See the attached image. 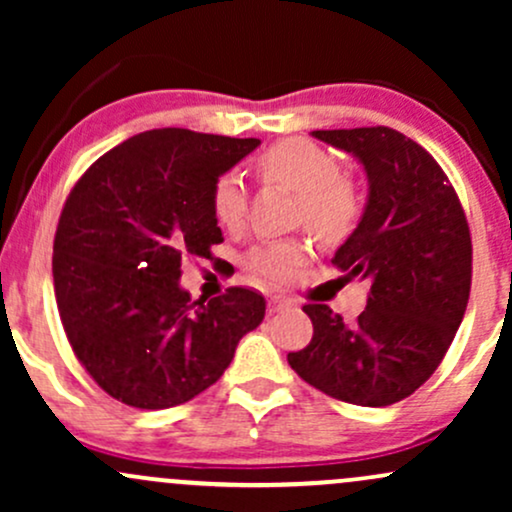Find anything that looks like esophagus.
I'll list each match as a JSON object with an SVG mask.
<instances>
[{"mask_svg": "<svg viewBox=\"0 0 512 512\" xmlns=\"http://www.w3.org/2000/svg\"><path fill=\"white\" fill-rule=\"evenodd\" d=\"M291 301H289V298H281V296H274L272 298V301H269L267 303V310H269V315H272V313H281V310H289L291 308Z\"/></svg>", "mask_w": 512, "mask_h": 512, "instance_id": "34e87169", "label": "esophagus"}]
</instances>
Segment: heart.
<instances>
[{"mask_svg":"<svg viewBox=\"0 0 512 512\" xmlns=\"http://www.w3.org/2000/svg\"><path fill=\"white\" fill-rule=\"evenodd\" d=\"M255 173L269 185L296 192V219L317 240L342 243L354 233L363 202L358 185L342 173L337 156L310 139H281L264 149L255 161ZM211 209L228 231H240L248 219V192L236 175H221L211 190ZM308 260V248L296 240H272L255 245L245 255V269L260 281L286 284L296 279Z\"/></svg>","mask_w":512,"mask_h":512,"instance_id":"heart-1","label":"heart"}]
</instances>
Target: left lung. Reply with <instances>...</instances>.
Returning a JSON list of instances; mask_svg holds the SVG:
<instances>
[{
	"mask_svg": "<svg viewBox=\"0 0 512 512\" xmlns=\"http://www.w3.org/2000/svg\"><path fill=\"white\" fill-rule=\"evenodd\" d=\"M313 137L366 168V211L332 264L370 291L354 325L325 303L303 305L313 339L289 354V366L334 399L387 407L419 390L455 339L472 289L467 216L436 158L397 129H317Z\"/></svg>",
	"mask_w": 512,
	"mask_h": 512,
	"instance_id": "left-lung-1",
	"label": "left lung"
}]
</instances>
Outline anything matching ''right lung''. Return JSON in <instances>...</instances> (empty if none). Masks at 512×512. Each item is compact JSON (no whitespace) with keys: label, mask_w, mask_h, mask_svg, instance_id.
Instances as JSON below:
<instances>
[{"label":"right lung","mask_w":512,"mask_h":512,"mask_svg":"<svg viewBox=\"0 0 512 512\" xmlns=\"http://www.w3.org/2000/svg\"><path fill=\"white\" fill-rule=\"evenodd\" d=\"M260 139L166 127L134 134L76 180L52 245L57 310L86 373L127 407L190 402L231 366L264 296L231 286L211 301L180 289L185 257L223 243L214 182Z\"/></svg>","instance_id":"add662e5"}]
</instances>
